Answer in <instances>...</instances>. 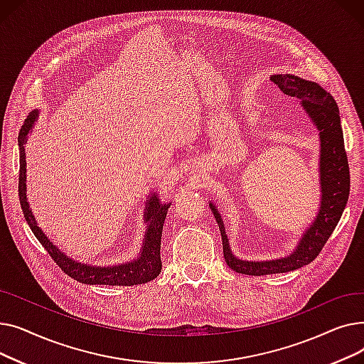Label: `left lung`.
<instances>
[{"label":"left lung","instance_id":"1","mask_svg":"<svg viewBox=\"0 0 364 364\" xmlns=\"http://www.w3.org/2000/svg\"><path fill=\"white\" fill-rule=\"evenodd\" d=\"M270 80L286 97L294 99V103L301 106L317 131L320 203L314 220L305 228L289 255L264 261H247L237 258L232 252L221 211L213 200L209 202V208L221 232L227 265L233 272L247 276L286 273L310 264L333 233L350 195L348 159L343 147L339 109L335 99L318 84L302 80L292 73H276L270 76Z\"/></svg>","mask_w":364,"mask_h":364}]
</instances>
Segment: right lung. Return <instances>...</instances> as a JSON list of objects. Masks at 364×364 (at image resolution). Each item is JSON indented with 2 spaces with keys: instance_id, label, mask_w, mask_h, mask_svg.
Segmentation results:
<instances>
[{
  "instance_id": "1",
  "label": "right lung",
  "mask_w": 364,
  "mask_h": 364,
  "mask_svg": "<svg viewBox=\"0 0 364 364\" xmlns=\"http://www.w3.org/2000/svg\"><path fill=\"white\" fill-rule=\"evenodd\" d=\"M40 110H32L18 132V155H21V169H18V199H21L22 211L26 223L29 224L32 233L40 240V243L46 247L51 258L57 262V265L72 279L78 280L85 284H109V286H132L143 284L153 279H156L162 270L161 261V237L162 228L165 223V217L171 202H162L156 190H151L147 195L146 206H144V224L146 232L141 250L139 255L121 264L113 265H92L81 261H75L68 257L63 251H60L43 232V228L38 225L32 209L29 208V202L26 198V153L25 144L28 143L29 134L32 132Z\"/></svg>"
}]
</instances>
